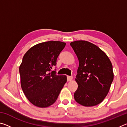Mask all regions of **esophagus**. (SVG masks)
<instances>
[{
	"label": "esophagus",
	"mask_w": 127,
	"mask_h": 127,
	"mask_svg": "<svg viewBox=\"0 0 127 127\" xmlns=\"http://www.w3.org/2000/svg\"><path fill=\"white\" fill-rule=\"evenodd\" d=\"M72 79H73L72 76H67V81H70L71 80H72Z\"/></svg>",
	"instance_id": "1"
}]
</instances>
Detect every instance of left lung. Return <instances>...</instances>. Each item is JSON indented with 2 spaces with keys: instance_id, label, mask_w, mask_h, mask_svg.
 Listing matches in <instances>:
<instances>
[{
  "instance_id": "8db88e82",
  "label": "left lung",
  "mask_w": 127,
  "mask_h": 127,
  "mask_svg": "<svg viewBox=\"0 0 127 127\" xmlns=\"http://www.w3.org/2000/svg\"><path fill=\"white\" fill-rule=\"evenodd\" d=\"M79 61L74 97L85 106L99 104L106 97L114 79L113 65L104 51L87 41L70 42Z\"/></svg>"
}]
</instances>
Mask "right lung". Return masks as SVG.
Here are the masks:
<instances>
[{"mask_svg": "<svg viewBox=\"0 0 127 127\" xmlns=\"http://www.w3.org/2000/svg\"><path fill=\"white\" fill-rule=\"evenodd\" d=\"M65 44L58 41L40 43L23 56L19 68L21 87L35 106L46 107L53 105L67 81L66 76H58L55 70L50 72Z\"/></svg>", "mask_w": 127, "mask_h": 127, "instance_id": "add662e5", "label": "right lung"}]
</instances>
